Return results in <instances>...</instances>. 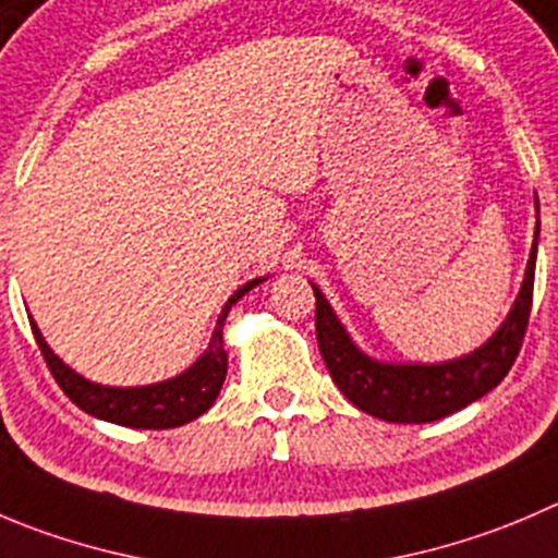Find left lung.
<instances>
[{
    "instance_id": "obj_1",
    "label": "left lung",
    "mask_w": 558,
    "mask_h": 558,
    "mask_svg": "<svg viewBox=\"0 0 558 558\" xmlns=\"http://www.w3.org/2000/svg\"><path fill=\"white\" fill-rule=\"evenodd\" d=\"M539 210V205H537ZM539 235V221H537ZM537 235L529 254L526 276L512 312L496 333L474 353L441 364H386L375 362L355 348L353 339L337 320L326 295L315 290V331L323 362L333 384L359 411L397 424H424L444 418L460 408L496 389L512 369L526 337L534 295V263H537Z\"/></svg>"
}]
</instances>
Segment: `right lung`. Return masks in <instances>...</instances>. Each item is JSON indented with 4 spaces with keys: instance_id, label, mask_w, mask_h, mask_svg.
Returning a JSON list of instances; mask_svg holds the SVG:
<instances>
[{
    "instance_id": "obj_1",
    "label": "right lung",
    "mask_w": 558,
    "mask_h": 558,
    "mask_svg": "<svg viewBox=\"0 0 558 558\" xmlns=\"http://www.w3.org/2000/svg\"><path fill=\"white\" fill-rule=\"evenodd\" d=\"M259 282H265V279H252V282H246L241 290L232 293V299L227 301L219 320H216L208 350L196 359V364H191L185 373L174 375V378L153 386H136V389H114V386H100L82 378V375L73 373L62 362L60 355H54V350L46 344L44 333L35 326V320L29 323L37 348L44 353L51 375L60 384V389L71 397V402H76L82 411H87L89 416L104 418V422L123 424V427L169 429L180 427V424L191 422L196 416H203L216 402L221 384L227 378V350L225 337H221V326L227 320V312Z\"/></svg>"
}]
</instances>
